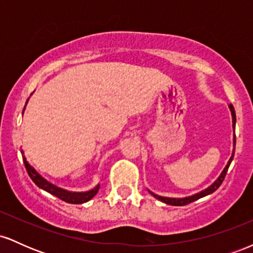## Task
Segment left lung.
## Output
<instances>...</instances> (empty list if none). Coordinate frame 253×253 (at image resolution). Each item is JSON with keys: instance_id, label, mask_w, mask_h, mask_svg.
Segmentation results:
<instances>
[{"instance_id": "left-lung-1", "label": "left lung", "mask_w": 253, "mask_h": 253, "mask_svg": "<svg viewBox=\"0 0 253 253\" xmlns=\"http://www.w3.org/2000/svg\"><path fill=\"white\" fill-rule=\"evenodd\" d=\"M229 109H231V112H232V119H233V128H234V127H236V112H234V108H233V106H232V104H229ZM234 150H236V136H234ZM234 150H233V153H232V157H231V158H229L227 165H226V168H225V169H223V171L221 172V175L219 176V178H217L216 181L211 185V187H208L207 189H205L203 191H201V193L196 194V195H193V196H190V197H185V199H170V197L158 196V195H156V194L151 193V191H150L151 195L155 196L157 200H159V201L167 203V205H171V206H185V205H189V203L196 201V200L201 199V197H203V196L210 195V194L214 193V191H215L217 188H219L220 185H221V183L223 182V179H225L226 173H227V171H228L229 164H231L232 159H233Z\"/></svg>"}]
</instances>
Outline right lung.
I'll list each match as a JSON object with an SVG mask.
<instances>
[{"instance_id": "right-lung-1", "label": "right lung", "mask_w": 253, "mask_h": 253, "mask_svg": "<svg viewBox=\"0 0 253 253\" xmlns=\"http://www.w3.org/2000/svg\"><path fill=\"white\" fill-rule=\"evenodd\" d=\"M21 153L24 155V152H22V151H21ZM22 158H24L26 170H27L28 175H30L32 181L36 183L39 188H42V189L47 191V193L52 194V195L58 197V199H60L64 202L72 203V205H80V203H84V202L89 201V200H91L92 197L96 195L98 189H100V184L96 185L94 189H91L90 191H86V193H71V191H66L64 189H60V188L56 187V185H53L52 183L47 182L45 178H43V177L40 176L39 173L34 170V168H32L31 165L28 164L27 159H26L25 156L22 157Z\"/></svg>"}]
</instances>
